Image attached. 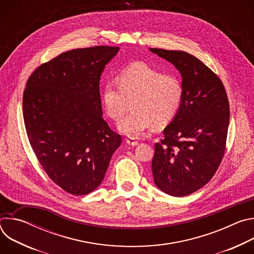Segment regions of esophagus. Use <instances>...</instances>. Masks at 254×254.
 <instances>
[{
	"label": "esophagus",
	"instance_id": "1",
	"mask_svg": "<svg viewBox=\"0 0 254 254\" xmlns=\"http://www.w3.org/2000/svg\"><path fill=\"white\" fill-rule=\"evenodd\" d=\"M127 143L129 144V146H132V147L137 146V144H138V142L136 140L132 139V138H127Z\"/></svg>",
	"mask_w": 254,
	"mask_h": 254
}]
</instances>
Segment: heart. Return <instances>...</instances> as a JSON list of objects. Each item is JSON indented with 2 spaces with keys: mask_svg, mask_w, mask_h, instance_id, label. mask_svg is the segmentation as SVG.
Here are the masks:
<instances>
[{
  "mask_svg": "<svg viewBox=\"0 0 254 254\" xmlns=\"http://www.w3.org/2000/svg\"><path fill=\"white\" fill-rule=\"evenodd\" d=\"M184 98L181 80L143 62L125 68L118 83L106 82L101 90V100L107 116L118 122L128 111L132 113L119 124L124 134L137 138L152 126L161 128L178 115Z\"/></svg>",
  "mask_w": 254,
  "mask_h": 254,
  "instance_id": "b5f03b06",
  "label": "heart"
}]
</instances>
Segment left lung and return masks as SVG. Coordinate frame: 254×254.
Instances as JSON below:
<instances>
[{"label":"left lung","mask_w":254,"mask_h":254,"mask_svg":"<svg viewBox=\"0 0 254 254\" xmlns=\"http://www.w3.org/2000/svg\"><path fill=\"white\" fill-rule=\"evenodd\" d=\"M182 75L184 98L176 118L155 143L152 172L165 193L182 197L206 185L223 159L229 126V101L221 79L195 56L150 48Z\"/></svg>","instance_id":"left-lung-1"}]
</instances>
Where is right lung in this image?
<instances>
[{"label": "right lung", "mask_w": 254, "mask_h": 254, "mask_svg": "<svg viewBox=\"0 0 254 254\" xmlns=\"http://www.w3.org/2000/svg\"><path fill=\"white\" fill-rule=\"evenodd\" d=\"M119 47L61 53L28 78L23 116L33 152L51 181L81 196L104 178L122 136L102 119L99 79Z\"/></svg>", "instance_id": "add662e5"}]
</instances>
